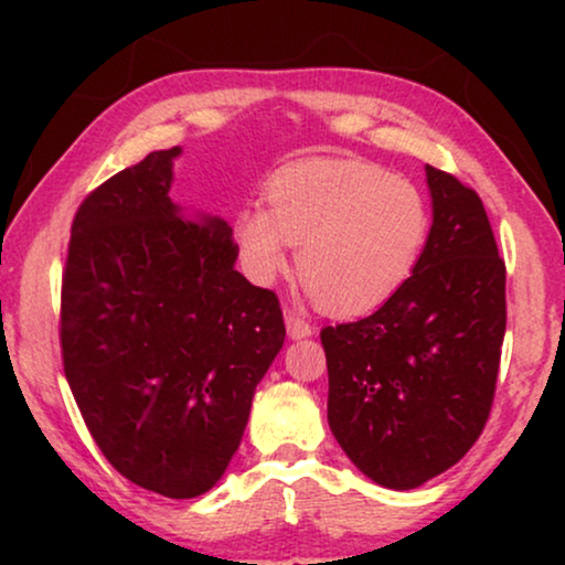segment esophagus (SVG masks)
Returning <instances> with one entry per match:
<instances>
[{
	"mask_svg": "<svg viewBox=\"0 0 565 565\" xmlns=\"http://www.w3.org/2000/svg\"><path fill=\"white\" fill-rule=\"evenodd\" d=\"M285 327H288L290 339H306L313 334V327L306 319H300L296 311H285Z\"/></svg>",
	"mask_w": 565,
	"mask_h": 565,
	"instance_id": "34e87169",
	"label": "esophagus"
}]
</instances>
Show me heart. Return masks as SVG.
I'll return each instance as SVG.
<instances>
[{"instance_id":"1","label":"heart","mask_w":565,"mask_h":565,"mask_svg":"<svg viewBox=\"0 0 565 565\" xmlns=\"http://www.w3.org/2000/svg\"><path fill=\"white\" fill-rule=\"evenodd\" d=\"M267 211L244 205L234 238L244 275L273 285L290 267L329 311L381 306L414 273L429 236V205L404 177L362 159H303L267 182Z\"/></svg>"}]
</instances>
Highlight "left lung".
<instances>
[{
	"mask_svg": "<svg viewBox=\"0 0 565 565\" xmlns=\"http://www.w3.org/2000/svg\"><path fill=\"white\" fill-rule=\"evenodd\" d=\"M431 228L414 273L367 319L321 329L329 427L354 466L408 491L481 437L507 331V267L476 190L427 164Z\"/></svg>",
	"mask_w": 565,
	"mask_h": 565,
	"instance_id": "8db88e82",
	"label": "left lung"
}]
</instances>
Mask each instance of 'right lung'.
Returning a JSON list of instances; mask_svg holds the SVG:
<instances>
[{"mask_svg": "<svg viewBox=\"0 0 565 565\" xmlns=\"http://www.w3.org/2000/svg\"><path fill=\"white\" fill-rule=\"evenodd\" d=\"M180 153L151 151L84 198L61 282V354L110 466L192 499L226 473L285 323L275 292L234 267L228 223L172 203Z\"/></svg>", "mask_w": 565, "mask_h": 565, "instance_id": "obj_1", "label": "right lung"}]
</instances>
